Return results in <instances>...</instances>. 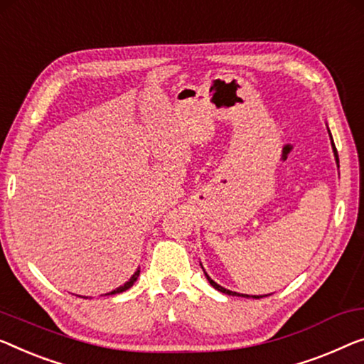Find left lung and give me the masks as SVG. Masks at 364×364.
<instances>
[{
  "label": "left lung",
  "instance_id": "8db88e82",
  "mask_svg": "<svg viewBox=\"0 0 364 364\" xmlns=\"http://www.w3.org/2000/svg\"><path fill=\"white\" fill-rule=\"evenodd\" d=\"M328 134H330V130H328ZM330 139H332V134H330ZM332 149H333V155H335V160H337V164H338V154H337V149H335V144H333V140H332ZM204 269V268H203ZM204 274H205V278H208V281L210 283V286L213 287H215L217 291H220V292H224V294H229V296H242V297H255V299H259V297H267V296H248V294H238V292H234V291H229V289H225V287H222V286H219L215 283V281H213L209 278V274L205 273L204 271Z\"/></svg>",
  "mask_w": 364,
  "mask_h": 364
}]
</instances>
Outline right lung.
<instances>
[{
    "instance_id": "obj_1",
    "label": "right lung",
    "mask_w": 364,
    "mask_h": 364,
    "mask_svg": "<svg viewBox=\"0 0 364 364\" xmlns=\"http://www.w3.org/2000/svg\"><path fill=\"white\" fill-rule=\"evenodd\" d=\"M139 274H140V268H139L137 271H135V273H134L132 276H130V279L127 281V283H126V284H124V286H119V287H116V289H114V291H111V292H107V296H112V294H119V292H124V291H127V289H129V287H130V286H132V284L135 283V281H137V278H139Z\"/></svg>"
}]
</instances>
